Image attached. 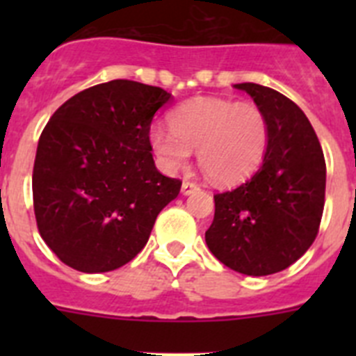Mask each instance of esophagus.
I'll return each mask as SVG.
<instances>
[{
	"instance_id": "obj_1",
	"label": "esophagus",
	"mask_w": 356,
	"mask_h": 356,
	"mask_svg": "<svg viewBox=\"0 0 356 356\" xmlns=\"http://www.w3.org/2000/svg\"><path fill=\"white\" fill-rule=\"evenodd\" d=\"M197 188H200V185H197L196 181H184V184H181V193L184 194H191L194 193V191H197Z\"/></svg>"
}]
</instances>
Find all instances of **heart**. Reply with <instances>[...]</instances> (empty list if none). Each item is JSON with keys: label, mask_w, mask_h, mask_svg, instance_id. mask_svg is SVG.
<instances>
[{"label": "heart", "mask_w": 356, "mask_h": 356, "mask_svg": "<svg viewBox=\"0 0 356 356\" xmlns=\"http://www.w3.org/2000/svg\"><path fill=\"white\" fill-rule=\"evenodd\" d=\"M169 124L153 127L149 144L168 171L197 162L213 184L235 185L260 168L269 144V121L257 103L228 97H193L169 114Z\"/></svg>", "instance_id": "heart-1"}]
</instances>
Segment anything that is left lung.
<instances>
[{
    "label": "left lung",
    "instance_id": "1",
    "mask_svg": "<svg viewBox=\"0 0 356 356\" xmlns=\"http://www.w3.org/2000/svg\"><path fill=\"white\" fill-rule=\"evenodd\" d=\"M266 112L269 144L246 184L216 194L205 241L219 262L248 276L284 271L303 257L319 232L326 162L303 110L278 90L237 83Z\"/></svg>",
    "mask_w": 356,
    "mask_h": 356
}]
</instances>
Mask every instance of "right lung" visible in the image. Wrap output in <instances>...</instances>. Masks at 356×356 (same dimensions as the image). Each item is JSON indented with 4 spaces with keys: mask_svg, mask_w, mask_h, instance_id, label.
I'll list each match as a JSON object with an SVG mask.
<instances>
[{
    "mask_svg": "<svg viewBox=\"0 0 356 356\" xmlns=\"http://www.w3.org/2000/svg\"><path fill=\"white\" fill-rule=\"evenodd\" d=\"M171 99L131 80L94 85L58 106L40 134L31 191L40 237L65 266L106 273L143 251L181 181L155 168L149 128Z\"/></svg>",
    "mask_w": 356,
    "mask_h": 356,
    "instance_id": "1",
    "label": "right lung"
}]
</instances>
